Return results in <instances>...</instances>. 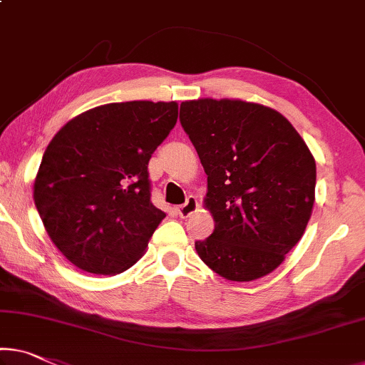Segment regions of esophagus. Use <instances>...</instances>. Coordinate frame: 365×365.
<instances>
[{"label": "esophagus", "instance_id": "34e87169", "mask_svg": "<svg viewBox=\"0 0 365 365\" xmlns=\"http://www.w3.org/2000/svg\"><path fill=\"white\" fill-rule=\"evenodd\" d=\"M197 209H199L197 199H195L194 195H189V197L186 199V202H184L182 205L178 207L176 212H178V215L181 217V218H187V217L192 215Z\"/></svg>", "mask_w": 365, "mask_h": 365}]
</instances>
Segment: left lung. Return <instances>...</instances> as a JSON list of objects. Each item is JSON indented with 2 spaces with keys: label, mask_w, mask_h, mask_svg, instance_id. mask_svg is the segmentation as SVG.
<instances>
[{
  "label": "left lung",
  "mask_w": 365,
  "mask_h": 365,
  "mask_svg": "<svg viewBox=\"0 0 365 365\" xmlns=\"http://www.w3.org/2000/svg\"><path fill=\"white\" fill-rule=\"evenodd\" d=\"M179 120L204 166V207L215 222L209 238L195 241L199 257L233 282L267 276L312 217L310 148L280 112L248 101H184Z\"/></svg>",
  "instance_id": "obj_1"
}]
</instances>
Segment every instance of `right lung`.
<instances>
[{"instance_id": "obj_1", "label": "right lung", "mask_w": 365, "mask_h": 365, "mask_svg": "<svg viewBox=\"0 0 365 365\" xmlns=\"http://www.w3.org/2000/svg\"><path fill=\"white\" fill-rule=\"evenodd\" d=\"M176 120V101H128L81 112L55 133L34 202L71 264L115 276L145 255L166 217L150 200L148 161Z\"/></svg>"}]
</instances>
